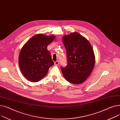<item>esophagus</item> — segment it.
I'll return each mask as SVG.
<instances>
[{
	"instance_id": "34e87169",
	"label": "esophagus",
	"mask_w": 120,
	"mask_h": 120,
	"mask_svg": "<svg viewBox=\"0 0 120 120\" xmlns=\"http://www.w3.org/2000/svg\"><path fill=\"white\" fill-rule=\"evenodd\" d=\"M59 63H60V62H59V61H58V60L56 61H55V62H54V64H55V65H58L59 64Z\"/></svg>"
}]
</instances>
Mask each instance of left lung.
I'll list each match as a JSON object with an SVG mask.
<instances>
[{
	"label": "left lung",
	"mask_w": 120,
	"mask_h": 120,
	"mask_svg": "<svg viewBox=\"0 0 120 120\" xmlns=\"http://www.w3.org/2000/svg\"><path fill=\"white\" fill-rule=\"evenodd\" d=\"M66 50L67 63L61 70L66 80L73 84L85 81L94 66L95 57L92 46L82 35L73 32L62 38Z\"/></svg>",
	"instance_id": "obj_1"
}]
</instances>
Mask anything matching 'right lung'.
Masks as SVG:
<instances>
[{
    "instance_id": "obj_1",
    "label": "right lung",
    "mask_w": 120,
    "mask_h": 120,
    "mask_svg": "<svg viewBox=\"0 0 120 120\" xmlns=\"http://www.w3.org/2000/svg\"><path fill=\"white\" fill-rule=\"evenodd\" d=\"M54 36L42 34L34 35L23 46L19 56L21 71L26 78L38 82L45 77L49 68L54 64L47 45L55 39Z\"/></svg>"
}]
</instances>
